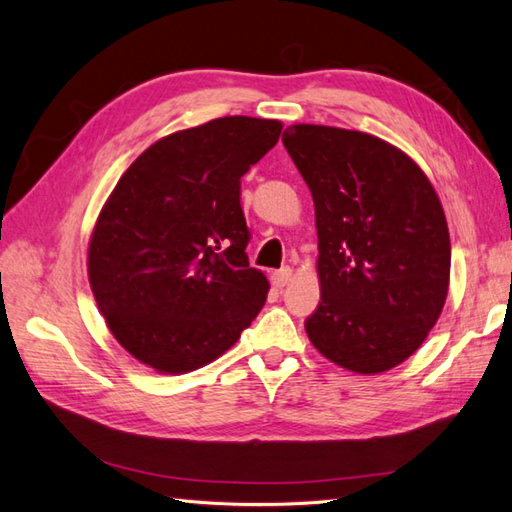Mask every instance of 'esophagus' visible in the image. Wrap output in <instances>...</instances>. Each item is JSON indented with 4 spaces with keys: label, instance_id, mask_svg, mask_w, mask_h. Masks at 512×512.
Instances as JSON below:
<instances>
[{
    "label": "esophagus",
    "instance_id": "esophagus-1",
    "mask_svg": "<svg viewBox=\"0 0 512 512\" xmlns=\"http://www.w3.org/2000/svg\"><path fill=\"white\" fill-rule=\"evenodd\" d=\"M289 280H291V267H282V269H278V271H274V274H271V282H274L276 287H287L289 285Z\"/></svg>",
    "mask_w": 512,
    "mask_h": 512
}]
</instances>
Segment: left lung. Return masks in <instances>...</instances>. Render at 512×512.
Segmentation results:
<instances>
[{
    "label": "left lung",
    "mask_w": 512,
    "mask_h": 512,
    "mask_svg": "<svg viewBox=\"0 0 512 512\" xmlns=\"http://www.w3.org/2000/svg\"><path fill=\"white\" fill-rule=\"evenodd\" d=\"M282 144L315 203L322 300L306 335L346 370L399 366L425 342L449 289L436 190L410 157L368 133L293 124Z\"/></svg>",
    "instance_id": "1"
}]
</instances>
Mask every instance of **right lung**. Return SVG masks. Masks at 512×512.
I'll list each match as a JSON object with an SVG mask.
<instances>
[{"label": "right lung", "mask_w": 512, "mask_h": 512, "mask_svg": "<svg viewBox=\"0 0 512 512\" xmlns=\"http://www.w3.org/2000/svg\"><path fill=\"white\" fill-rule=\"evenodd\" d=\"M282 124L210 120L149 146L113 188L89 243V285L109 331L157 372L206 366L267 300L249 267L241 177Z\"/></svg>", "instance_id": "obj_1"}]
</instances>
